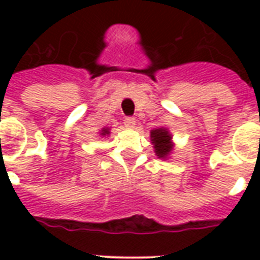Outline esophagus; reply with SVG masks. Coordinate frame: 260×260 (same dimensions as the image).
I'll use <instances>...</instances> for the list:
<instances>
[{"instance_id":"34e87169","label":"esophagus","mask_w":260,"mask_h":260,"mask_svg":"<svg viewBox=\"0 0 260 260\" xmlns=\"http://www.w3.org/2000/svg\"><path fill=\"white\" fill-rule=\"evenodd\" d=\"M124 122H125V126H128V128H134L135 124H136V118L126 117L125 120H124Z\"/></svg>"}]
</instances>
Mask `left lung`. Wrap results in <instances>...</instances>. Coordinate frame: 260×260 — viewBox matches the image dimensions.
Masks as SVG:
<instances>
[{"instance_id": "left-lung-1", "label": "left lung", "mask_w": 260, "mask_h": 260, "mask_svg": "<svg viewBox=\"0 0 260 260\" xmlns=\"http://www.w3.org/2000/svg\"><path fill=\"white\" fill-rule=\"evenodd\" d=\"M151 143L154 144L155 154L160 159H166L173 151L174 144L171 142V135L167 128L163 126L151 131Z\"/></svg>"}]
</instances>
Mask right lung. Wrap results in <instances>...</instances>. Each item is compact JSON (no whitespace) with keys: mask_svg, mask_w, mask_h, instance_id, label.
I'll list each match as a JSON object with an SVG mask.
<instances>
[{"mask_svg":"<svg viewBox=\"0 0 260 260\" xmlns=\"http://www.w3.org/2000/svg\"><path fill=\"white\" fill-rule=\"evenodd\" d=\"M109 134H110L109 128H102L101 132H100V135H101V136H108Z\"/></svg>","mask_w":260,"mask_h":260,"instance_id":"add662e5","label":"right lung"}]
</instances>
